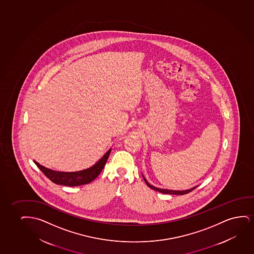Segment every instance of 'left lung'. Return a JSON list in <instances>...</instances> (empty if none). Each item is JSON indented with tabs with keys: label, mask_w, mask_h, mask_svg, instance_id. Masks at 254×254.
I'll return each instance as SVG.
<instances>
[{
	"label": "left lung",
	"mask_w": 254,
	"mask_h": 254,
	"mask_svg": "<svg viewBox=\"0 0 254 254\" xmlns=\"http://www.w3.org/2000/svg\"><path fill=\"white\" fill-rule=\"evenodd\" d=\"M143 179H144V181H145V182H146V184L147 185V187H149V188H152L153 190L158 191H159V192H162V193H165V194H187V193H188V192H190V191H192V190H194L195 188L198 187V186H196V187H193V188H191V189H188V190H184V191H177V190H169V189H163V188H155V187H153V186H152V185L149 184V183H148V181H146V178L144 177V176H143Z\"/></svg>",
	"instance_id": "1"
}]
</instances>
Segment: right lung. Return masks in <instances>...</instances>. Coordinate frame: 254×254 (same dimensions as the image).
<instances>
[{
    "label": "right lung",
    "mask_w": 254,
    "mask_h": 254,
    "mask_svg": "<svg viewBox=\"0 0 254 254\" xmlns=\"http://www.w3.org/2000/svg\"><path fill=\"white\" fill-rule=\"evenodd\" d=\"M110 152H111V148L108 150L101 160H98L94 166L85 170L78 171V172H59V171L52 170L43 167L35 160H34V162L39 167V169L42 171V173L54 183L67 186V187H77L81 185L88 184L98 177V175L101 174V171L104 168L106 162L108 161Z\"/></svg>",
    "instance_id": "obj_1"
}]
</instances>
